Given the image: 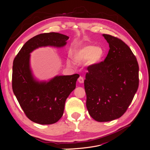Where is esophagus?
Here are the masks:
<instances>
[{"mask_svg": "<svg viewBox=\"0 0 150 150\" xmlns=\"http://www.w3.org/2000/svg\"><path fill=\"white\" fill-rule=\"evenodd\" d=\"M78 82L79 83H84V78H83L82 76H80L79 78H78Z\"/></svg>", "mask_w": 150, "mask_h": 150, "instance_id": "1", "label": "esophagus"}]
</instances>
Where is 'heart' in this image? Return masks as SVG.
<instances>
[{"label": "heart", "mask_w": 150, "mask_h": 150, "mask_svg": "<svg viewBox=\"0 0 150 150\" xmlns=\"http://www.w3.org/2000/svg\"><path fill=\"white\" fill-rule=\"evenodd\" d=\"M104 55V51L101 47H96L94 45H86L74 47L71 53V57L74 61L82 62L88 61L89 65L98 64ZM67 64L72 65L70 60H67Z\"/></svg>", "instance_id": "b5f03b06"}]
</instances>
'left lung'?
Here are the masks:
<instances>
[{
	"mask_svg": "<svg viewBox=\"0 0 150 150\" xmlns=\"http://www.w3.org/2000/svg\"><path fill=\"white\" fill-rule=\"evenodd\" d=\"M110 46L105 59L88 67L84 89L89 115L99 122L120 117L132 102L139 85V66L121 39L103 34Z\"/></svg>",
	"mask_w": 150,
	"mask_h": 150,
	"instance_id": "1",
	"label": "left lung"
}]
</instances>
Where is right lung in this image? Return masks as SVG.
<instances>
[{
  "instance_id": "obj_1",
  "label": "right lung",
  "mask_w": 150,
  "mask_h": 150,
  "mask_svg": "<svg viewBox=\"0 0 150 150\" xmlns=\"http://www.w3.org/2000/svg\"><path fill=\"white\" fill-rule=\"evenodd\" d=\"M68 39V36L57 33L35 35L24 44L13 60V92L26 116L36 123L51 125L61 119L66 99L76 88L79 76H56L39 81L32 72L30 54L41 47H62Z\"/></svg>"
}]
</instances>
